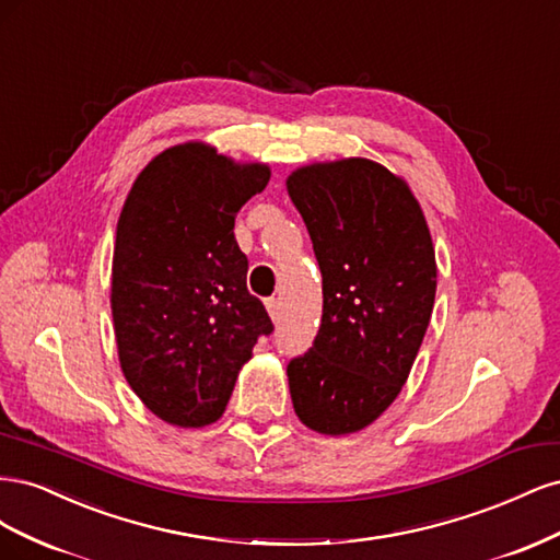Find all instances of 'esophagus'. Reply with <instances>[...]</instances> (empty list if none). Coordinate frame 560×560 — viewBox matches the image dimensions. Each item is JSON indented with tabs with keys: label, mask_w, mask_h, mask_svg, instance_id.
I'll list each match as a JSON object with an SVG mask.
<instances>
[{
	"label": "esophagus",
	"mask_w": 560,
	"mask_h": 560,
	"mask_svg": "<svg viewBox=\"0 0 560 560\" xmlns=\"http://www.w3.org/2000/svg\"><path fill=\"white\" fill-rule=\"evenodd\" d=\"M266 308H268V313H270V317L273 319H280V315H282V301L280 299H268L266 301Z\"/></svg>",
	"instance_id": "obj_1"
}]
</instances>
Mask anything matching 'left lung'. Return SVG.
<instances>
[{
	"label": "left lung",
	"instance_id": "1",
	"mask_svg": "<svg viewBox=\"0 0 560 560\" xmlns=\"http://www.w3.org/2000/svg\"><path fill=\"white\" fill-rule=\"evenodd\" d=\"M322 273V322L287 364L294 411L322 434L374 422L399 395L428 331L436 264L418 200L366 159L308 165L287 179Z\"/></svg>",
	"mask_w": 560,
	"mask_h": 560
}]
</instances>
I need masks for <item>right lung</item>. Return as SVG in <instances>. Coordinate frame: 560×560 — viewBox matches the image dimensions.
Wrapping results in <instances>:
<instances>
[{
	"label": "right lung",
	"mask_w": 560,
	"mask_h": 560,
	"mask_svg": "<svg viewBox=\"0 0 560 560\" xmlns=\"http://www.w3.org/2000/svg\"><path fill=\"white\" fill-rule=\"evenodd\" d=\"M268 179L266 165L179 144L144 167L118 217V360L135 395L173 425L202 428L222 416L254 343L273 334L233 235L235 214Z\"/></svg>",
	"instance_id": "right-lung-1"
}]
</instances>
